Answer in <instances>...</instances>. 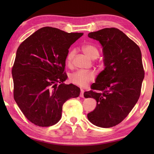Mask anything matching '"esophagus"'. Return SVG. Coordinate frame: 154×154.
Returning <instances> with one entry per match:
<instances>
[{
    "label": "esophagus",
    "instance_id": "34e87169",
    "mask_svg": "<svg viewBox=\"0 0 154 154\" xmlns=\"http://www.w3.org/2000/svg\"><path fill=\"white\" fill-rule=\"evenodd\" d=\"M80 97H84V90L81 89V94H80Z\"/></svg>",
    "mask_w": 154,
    "mask_h": 154
}]
</instances>
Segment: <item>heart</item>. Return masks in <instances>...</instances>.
<instances>
[{"mask_svg": "<svg viewBox=\"0 0 154 154\" xmlns=\"http://www.w3.org/2000/svg\"><path fill=\"white\" fill-rule=\"evenodd\" d=\"M82 50L83 53L89 58L94 60L99 56V50L98 49L93 45L87 44L82 47ZM75 56V51L71 50L69 52L66 61L67 64L70 65L73 59ZM95 77V73L93 71H83L79 70L75 73H72L69 77V80L71 83L81 87H84L87 86L91 81H92Z\"/></svg>", "mask_w": 154, "mask_h": 154, "instance_id": "obj_1", "label": "heart"}]
</instances>
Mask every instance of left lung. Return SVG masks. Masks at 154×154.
<instances>
[{"label":"left lung","mask_w":154,"mask_h":154,"mask_svg":"<svg viewBox=\"0 0 154 154\" xmlns=\"http://www.w3.org/2000/svg\"><path fill=\"white\" fill-rule=\"evenodd\" d=\"M88 36L103 47L105 68L98 75L85 98L97 101L87 114L94 125L110 128L120 123L138 102L144 78L142 53L134 42L118 28L90 32Z\"/></svg>","instance_id":"8db88e82"}]
</instances>
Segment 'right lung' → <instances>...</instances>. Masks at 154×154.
<instances>
[{
  "mask_svg": "<svg viewBox=\"0 0 154 154\" xmlns=\"http://www.w3.org/2000/svg\"><path fill=\"white\" fill-rule=\"evenodd\" d=\"M83 35L44 27L19 45L12 69L14 99L35 125L57 123L64 103L79 96V87L63 83L67 78L64 69L69 48Z\"/></svg>",
  "mask_w": 154,
  "mask_h": 154,
  "instance_id": "right-lung-1",
  "label": "right lung"
}]
</instances>
